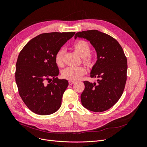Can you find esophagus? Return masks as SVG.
Masks as SVG:
<instances>
[{"label": "esophagus", "instance_id": "34e87169", "mask_svg": "<svg viewBox=\"0 0 147 147\" xmlns=\"http://www.w3.org/2000/svg\"><path fill=\"white\" fill-rule=\"evenodd\" d=\"M75 83V81H72V80H69V83L70 85H72V84H74Z\"/></svg>", "mask_w": 147, "mask_h": 147}]
</instances>
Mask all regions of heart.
Listing matches in <instances>:
<instances>
[{"label": "heart", "mask_w": 147, "mask_h": 147, "mask_svg": "<svg viewBox=\"0 0 147 147\" xmlns=\"http://www.w3.org/2000/svg\"><path fill=\"white\" fill-rule=\"evenodd\" d=\"M75 51L82 57L83 61L84 64L90 66L94 64V56L90 54L91 48L88 43L84 40H78L74 45ZM64 50L63 48L57 51L55 55V59L56 64L62 67L63 65V58ZM86 72V69L83 66L68 67L62 72V77L64 78L72 81H76L80 78Z\"/></svg>", "instance_id": "heart-1"}]
</instances>
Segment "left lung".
I'll list each match as a JSON object with an SVG mask.
<instances>
[{
  "mask_svg": "<svg viewBox=\"0 0 147 147\" xmlns=\"http://www.w3.org/2000/svg\"><path fill=\"white\" fill-rule=\"evenodd\" d=\"M77 37L86 38L95 48L97 60L90 76L99 78L97 83L83 82L82 104L92 112H104L117 103L124 91L127 79L126 57L117 40L99 30L79 32L75 35V39Z\"/></svg>",
  "mask_w": 147,
  "mask_h": 147,
  "instance_id": "left-lung-1",
  "label": "left lung"
}]
</instances>
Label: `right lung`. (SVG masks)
I'll use <instances>...</instances> for the list:
<instances>
[{"label":"right lung","mask_w":147,"mask_h":147,"mask_svg":"<svg viewBox=\"0 0 147 147\" xmlns=\"http://www.w3.org/2000/svg\"><path fill=\"white\" fill-rule=\"evenodd\" d=\"M75 32L44 33L31 39L20 51L16 64L15 80L18 92L26 105L32 112L48 115L61 105L62 97L69 85L59 80L55 57ZM53 78L52 82H46Z\"/></svg>","instance_id":"1"}]
</instances>
